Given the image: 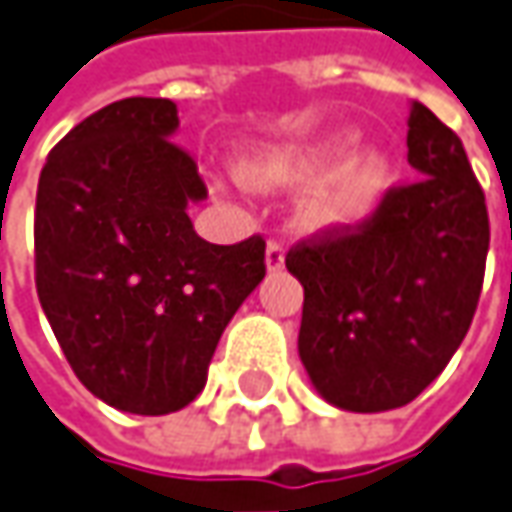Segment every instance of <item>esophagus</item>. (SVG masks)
Returning a JSON list of instances; mask_svg holds the SVG:
<instances>
[{"label": "esophagus", "mask_w": 512, "mask_h": 512, "mask_svg": "<svg viewBox=\"0 0 512 512\" xmlns=\"http://www.w3.org/2000/svg\"><path fill=\"white\" fill-rule=\"evenodd\" d=\"M264 264H267V270H270V273H276V270L284 267V245H281V242H276V239H270V242H267V250H264Z\"/></svg>", "instance_id": "1"}]
</instances>
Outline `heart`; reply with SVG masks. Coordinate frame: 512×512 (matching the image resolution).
<instances>
[{
    "instance_id": "heart-1",
    "label": "heart",
    "mask_w": 512,
    "mask_h": 512,
    "mask_svg": "<svg viewBox=\"0 0 512 512\" xmlns=\"http://www.w3.org/2000/svg\"><path fill=\"white\" fill-rule=\"evenodd\" d=\"M349 149L352 137L346 132L273 143L245 154L239 177L259 191H287L315 179L296 205L298 228L307 233L352 231L380 208L392 185V163L386 154L360 152L341 164Z\"/></svg>"
}]
</instances>
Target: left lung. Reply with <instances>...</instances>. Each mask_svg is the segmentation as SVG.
<instances>
[{"instance_id": "left-lung-1", "label": "left lung", "mask_w": 512, "mask_h": 512, "mask_svg": "<svg viewBox=\"0 0 512 512\" xmlns=\"http://www.w3.org/2000/svg\"><path fill=\"white\" fill-rule=\"evenodd\" d=\"M408 166L355 231L287 253L304 287L298 355L327 403L375 414L411 403L468 335L482 293L490 225L462 140L411 106Z\"/></svg>"}]
</instances>
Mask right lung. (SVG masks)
Here are the masks:
<instances>
[{
  "label": "right lung",
  "instance_id": "add662e5",
  "mask_svg": "<svg viewBox=\"0 0 512 512\" xmlns=\"http://www.w3.org/2000/svg\"><path fill=\"white\" fill-rule=\"evenodd\" d=\"M168 98H123L58 140L36 194V290L72 372L106 406L160 417L205 389L208 363L264 279V239L211 245L208 197Z\"/></svg>",
  "mask_w": 512,
  "mask_h": 512
}]
</instances>
